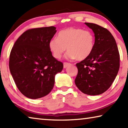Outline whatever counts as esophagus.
Here are the masks:
<instances>
[{
  "instance_id": "obj_1",
  "label": "esophagus",
  "mask_w": 128,
  "mask_h": 128,
  "mask_svg": "<svg viewBox=\"0 0 128 128\" xmlns=\"http://www.w3.org/2000/svg\"><path fill=\"white\" fill-rule=\"evenodd\" d=\"M69 65H70V63H68V62H64V64H63L64 68H66L67 66H69Z\"/></svg>"
}]
</instances>
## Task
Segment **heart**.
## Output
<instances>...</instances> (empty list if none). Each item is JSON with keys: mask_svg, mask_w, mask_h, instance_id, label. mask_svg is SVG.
<instances>
[{"mask_svg": "<svg viewBox=\"0 0 128 128\" xmlns=\"http://www.w3.org/2000/svg\"><path fill=\"white\" fill-rule=\"evenodd\" d=\"M94 45L95 38L92 32L77 28L61 30L58 37L52 38L48 43L50 50L56 59L61 58L67 48V59L78 60L88 58L92 53Z\"/></svg>", "mask_w": 128, "mask_h": 128, "instance_id": "obj_1", "label": "heart"}]
</instances>
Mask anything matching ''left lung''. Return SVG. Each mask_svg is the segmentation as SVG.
<instances>
[{"instance_id": "left-lung-1", "label": "left lung", "mask_w": 128, "mask_h": 128, "mask_svg": "<svg viewBox=\"0 0 128 128\" xmlns=\"http://www.w3.org/2000/svg\"><path fill=\"white\" fill-rule=\"evenodd\" d=\"M94 32L95 45L92 53L76 64L78 74L75 84L84 94L99 95L113 83L120 67V55L112 34L97 24L85 22Z\"/></svg>"}]
</instances>
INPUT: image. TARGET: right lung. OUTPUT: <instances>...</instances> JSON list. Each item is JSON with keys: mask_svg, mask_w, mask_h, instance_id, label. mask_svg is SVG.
I'll use <instances>...</instances> for the list:
<instances>
[{"mask_svg": "<svg viewBox=\"0 0 128 128\" xmlns=\"http://www.w3.org/2000/svg\"><path fill=\"white\" fill-rule=\"evenodd\" d=\"M56 29L49 26L28 30L10 51V74L27 98L36 99L48 94L54 88L55 75L63 68V64L53 57L48 47Z\"/></svg>", "mask_w": 128, "mask_h": 128, "instance_id": "1", "label": "right lung"}]
</instances>
